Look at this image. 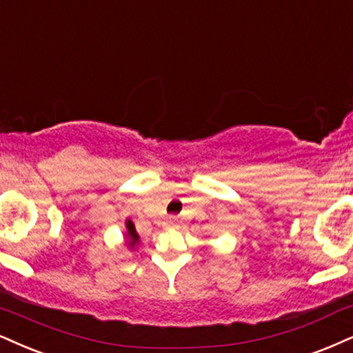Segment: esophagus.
<instances>
[{"instance_id": "esophagus-1", "label": "esophagus", "mask_w": 353, "mask_h": 353, "mask_svg": "<svg viewBox=\"0 0 353 353\" xmlns=\"http://www.w3.org/2000/svg\"><path fill=\"white\" fill-rule=\"evenodd\" d=\"M163 228L165 229H176L178 228V224H176V221L173 219V217H170V219H167L163 223Z\"/></svg>"}]
</instances>
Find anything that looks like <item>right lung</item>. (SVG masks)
I'll use <instances>...</instances> for the list:
<instances>
[{
  "label": "right lung",
  "mask_w": 353,
  "mask_h": 353,
  "mask_svg": "<svg viewBox=\"0 0 353 353\" xmlns=\"http://www.w3.org/2000/svg\"><path fill=\"white\" fill-rule=\"evenodd\" d=\"M124 225H125V232H124L125 245H128L130 250H134L139 245V242H141V237H139V234H137V230H136V225H134V223L129 219V217H128V219H125Z\"/></svg>",
  "instance_id": "1"
}]
</instances>
